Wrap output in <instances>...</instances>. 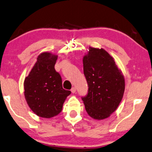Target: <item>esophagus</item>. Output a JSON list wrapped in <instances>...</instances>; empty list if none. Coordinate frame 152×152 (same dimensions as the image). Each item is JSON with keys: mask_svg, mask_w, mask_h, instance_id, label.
Returning <instances> with one entry per match:
<instances>
[{"mask_svg": "<svg viewBox=\"0 0 152 152\" xmlns=\"http://www.w3.org/2000/svg\"><path fill=\"white\" fill-rule=\"evenodd\" d=\"M75 91H76V88H75V87H72V88H71V92L72 94H74V93H75Z\"/></svg>", "mask_w": 152, "mask_h": 152, "instance_id": "obj_1", "label": "esophagus"}]
</instances>
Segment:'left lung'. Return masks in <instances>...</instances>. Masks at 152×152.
Segmentation results:
<instances>
[{"label": "left lung", "mask_w": 152, "mask_h": 152, "mask_svg": "<svg viewBox=\"0 0 152 152\" xmlns=\"http://www.w3.org/2000/svg\"><path fill=\"white\" fill-rule=\"evenodd\" d=\"M83 67L88 87L87 94L82 97L86 111L95 119L107 118L123 98V75L113 58L103 49L90 47L83 58Z\"/></svg>", "instance_id": "8db88e82"}]
</instances>
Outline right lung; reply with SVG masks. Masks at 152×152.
<instances>
[{
	"label": "right lung",
	"instance_id": "right-lung-1",
	"mask_svg": "<svg viewBox=\"0 0 152 152\" xmlns=\"http://www.w3.org/2000/svg\"><path fill=\"white\" fill-rule=\"evenodd\" d=\"M56 55L42 53L25 78L24 96L31 110L40 117L51 118L58 115L70 91L63 88L62 79L54 68Z\"/></svg>",
	"mask_w": 152,
	"mask_h": 152
}]
</instances>
